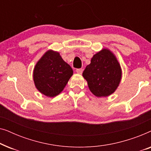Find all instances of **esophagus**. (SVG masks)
<instances>
[{"label": "esophagus", "mask_w": 151, "mask_h": 151, "mask_svg": "<svg viewBox=\"0 0 151 151\" xmlns=\"http://www.w3.org/2000/svg\"><path fill=\"white\" fill-rule=\"evenodd\" d=\"M82 71H83V69H76V72H77L78 74H82Z\"/></svg>", "instance_id": "34e87169"}]
</instances>
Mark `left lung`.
Wrapping results in <instances>:
<instances>
[{
	"mask_svg": "<svg viewBox=\"0 0 151 151\" xmlns=\"http://www.w3.org/2000/svg\"><path fill=\"white\" fill-rule=\"evenodd\" d=\"M91 92L97 97L110 96L117 89L122 78V69L116 57L107 49L95 54L83 71Z\"/></svg>",
	"mask_w": 151,
	"mask_h": 151,
	"instance_id": "1",
	"label": "left lung"
}]
</instances>
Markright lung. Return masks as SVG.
Listing matches in <instances>:
<instances>
[{
    "mask_svg": "<svg viewBox=\"0 0 151 151\" xmlns=\"http://www.w3.org/2000/svg\"><path fill=\"white\" fill-rule=\"evenodd\" d=\"M73 75V69L60 53L47 51L36 63L33 73L36 87L41 93L55 97L63 91Z\"/></svg>",
    "mask_w": 151,
    "mask_h": 151,
    "instance_id": "1",
    "label": "right lung"
}]
</instances>
